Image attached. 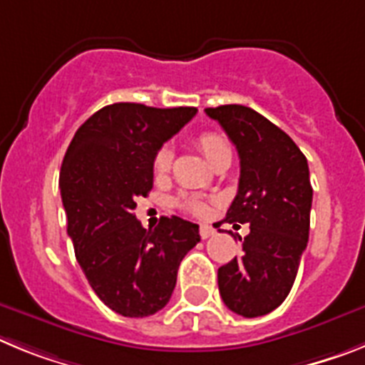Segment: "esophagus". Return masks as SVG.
Masks as SVG:
<instances>
[{"label": "esophagus", "instance_id": "1", "mask_svg": "<svg viewBox=\"0 0 365 365\" xmlns=\"http://www.w3.org/2000/svg\"><path fill=\"white\" fill-rule=\"evenodd\" d=\"M215 230L211 226H207V224H204V226H200V237L202 239H209V237L213 235Z\"/></svg>", "mask_w": 365, "mask_h": 365}]
</instances>
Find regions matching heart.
Segmentation results:
<instances>
[{"label":"heart","instance_id":"1","mask_svg":"<svg viewBox=\"0 0 365 365\" xmlns=\"http://www.w3.org/2000/svg\"><path fill=\"white\" fill-rule=\"evenodd\" d=\"M196 143L200 147V150L204 152V156L207 158L209 161L213 160L215 156L222 154V152L230 150L227 148V143L215 132H204L196 138ZM170 163H173V150L169 147H161L160 150L156 152L154 156V163H152V169L158 176H163V174L169 173ZM180 207H183L185 211H189L195 217H205L209 213V205L207 202L198 200V198H183V200L178 202Z\"/></svg>","mask_w":365,"mask_h":365}]
</instances>
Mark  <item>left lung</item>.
I'll use <instances>...</instances> for the list:
<instances>
[{"instance_id": "8db88e82", "label": "left lung", "mask_w": 365, "mask_h": 365, "mask_svg": "<svg viewBox=\"0 0 365 365\" xmlns=\"http://www.w3.org/2000/svg\"><path fill=\"white\" fill-rule=\"evenodd\" d=\"M240 158L239 191L226 222L250 224L242 253L218 268V290L230 310L257 318L287 299L309 242V163L290 135L240 104L205 108Z\"/></svg>"}]
</instances>
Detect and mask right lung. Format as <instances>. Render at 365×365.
Here are the masks:
<instances>
[{
  "label": "right lung",
  "instance_id": "1",
  "mask_svg": "<svg viewBox=\"0 0 365 365\" xmlns=\"http://www.w3.org/2000/svg\"><path fill=\"white\" fill-rule=\"evenodd\" d=\"M196 115V108L115 103L73 135L60 169V195L75 257L93 292L126 318L156 314L169 303L198 224L163 217L154 230L135 218L154 182V156Z\"/></svg>",
  "mask_w": 365,
  "mask_h": 365
}]
</instances>
